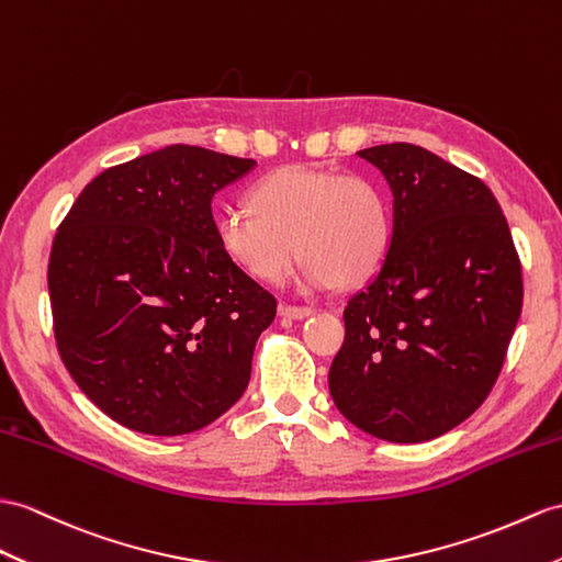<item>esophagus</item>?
Here are the masks:
<instances>
[{
    "label": "esophagus",
    "mask_w": 562,
    "mask_h": 562,
    "mask_svg": "<svg viewBox=\"0 0 562 562\" xmlns=\"http://www.w3.org/2000/svg\"><path fill=\"white\" fill-rule=\"evenodd\" d=\"M279 312L283 314V317H289V319H305V317H310L314 310L312 307H303V305H281Z\"/></svg>",
    "instance_id": "obj_1"
}]
</instances>
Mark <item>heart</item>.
Returning <instances> with one entry per match:
<instances>
[{"label": "heart", "mask_w": 562, "mask_h": 562, "mask_svg": "<svg viewBox=\"0 0 562 562\" xmlns=\"http://www.w3.org/2000/svg\"><path fill=\"white\" fill-rule=\"evenodd\" d=\"M250 204L218 216L216 238L231 262L257 281L289 279L297 250L307 257L303 283L310 291L364 283L386 262L391 204L372 178L283 167L250 190Z\"/></svg>", "instance_id": "heart-1"}]
</instances>
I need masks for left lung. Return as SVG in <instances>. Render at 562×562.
<instances>
[{"instance_id":"8db88e82","label":"left lung","mask_w":562,"mask_h":562,"mask_svg":"<svg viewBox=\"0 0 562 562\" xmlns=\"http://www.w3.org/2000/svg\"><path fill=\"white\" fill-rule=\"evenodd\" d=\"M393 193L384 267L348 300L328 391L355 427L431 441L486 401L522 310V267L494 193L409 143L360 149Z\"/></svg>"}]
</instances>
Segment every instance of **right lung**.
Here are the masks:
<instances>
[{
    "label": "right lung",
    "mask_w": 562,
    "mask_h": 562,
    "mask_svg": "<svg viewBox=\"0 0 562 562\" xmlns=\"http://www.w3.org/2000/svg\"><path fill=\"white\" fill-rule=\"evenodd\" d=\"M255 164L169 145L94 176L59 224L54 338L78 389L123 427L198 431L248 389L277 297L224 255L212 198Z\"/></svg>",
    "instance_id": "1"
}]
</instances>
